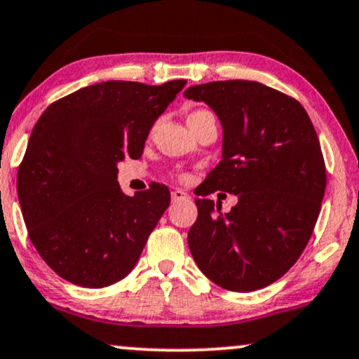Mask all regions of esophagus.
<instances>
[{"label":"esophagus","mask_w":359,"mask_h":359,"mask_svg":"<svg viewBox=\"0 0 359 359\" xmlns=\"http://www.w3.org/2000/svg\"><path fill=\"white\" fill-rule=\"evenodd\" d=\"M172 201L174 202H179V201H189V198H191V196H189L187 192H184V191H180V189H175V191H172Z\"/></svg>","instance_id":"34e87169"}]
</instances>
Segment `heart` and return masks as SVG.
<instances>
[{
	"instance_id": "obj_1",
	"label": "heart",
	"mask_w": 359,
	"mask_h": 359,
	"mask_svg": "<svg viewBox=\"0 0 359 359\" xmlns=\"http://www.w3.org/2000/svg\"><path fill=\"white\" fill-rule=\"evenodd\" d=\"M204 111H205V110H197V111H194V114H192V115H198V114H204ZM192 115H191V116H192Z\"/></svg>"
}]
</instances>
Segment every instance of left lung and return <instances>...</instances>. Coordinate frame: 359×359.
<instances>
[{"label": "left lung", "mask_w": 359, "mask_h": 359, "mask_svg": "<svg viewBox=\"0 0 359 359\" xmlns=\"http://www.w3.org/2000/svg\"><path fill=\"white\" fill-rule=\"evenodd\" d=\"M222 125V158L209 172L205 194L237 196L222 214L197 198L187 241L198 269L229 291L262 289L299 259L316 226L326 189L318 133L299 102L249 80L189 86Z\"/></svg>", "instance_id": "1"}]
</instances>
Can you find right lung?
I'll use <instances>...</instances> for the list:
<instances>
[{
    "instance_id": "right-lung-1",
    "label": "right lung",
    "mask_w": 359,
    "mask_h": 359,
    "mask_svg": "<svg viewBox=\"0 0 359 359\" xmlns=\"http://www.w3.org/2000/svg\"><path fill=\"white\" fill-rule=\"evenodd\" d=\"M185 83L90 85L51 103L34 125L16 187L29 239L63 279L105 287L137 264L170 192L152 184L125 196L118 163L142 157L155 120Z\"/></svg>"
}]
</instances>
